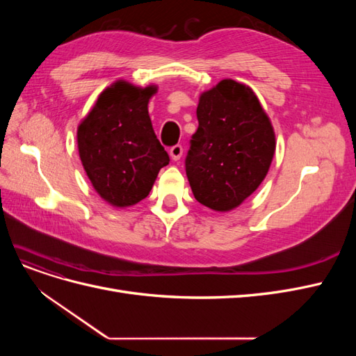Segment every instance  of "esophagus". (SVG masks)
I'll list each match as a JSON object with an SVG mask.
<instances>
[{
  "label": "esophagus",
  "mask_w": 356,
  "mask_h": 356,
  "mask_svg": "<svg viewBox=\"0 0 356 356\" xmlns=\"http://www.w3.org/2000/svg\"><path fill=\"white\" fill-rule=\"evenodd\" d=\"M169 154H170V159L172 160H179L181 156H182V147L181 145H174L170 149H169Z\"/></svg>",
  "instance_id": "obj_1"
}]
</instances>
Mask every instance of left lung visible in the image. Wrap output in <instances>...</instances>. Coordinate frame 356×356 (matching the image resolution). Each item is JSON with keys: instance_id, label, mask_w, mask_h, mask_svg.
Listing matches in <instances>:
<instances>
[{"instance_id": "1", "label": "left lung", "mask_w": 356, "mask_h": 356, "mask_svg": "<svg viewBox=\"0 0 356 356\" xmlns=\"http://www.w3.org/2000/svg\"><path fill=\"white\" fill-rule=\"evenodd\" d=\"M197 120L186 159L191 191L207 208L229 212L267 175L276 149L272 122L250 86L230 79L200 95Z\"/></svg>"}]
</instances>
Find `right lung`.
Returning a JSON list of instances; mask_svg holds the SVG:
<instances>
[{
    "label": "right lung",
    "instance_id": "1",
    "mask_svg": "<svg viewBox=\"0 0 356 356\" xmlns=\"http://www.w3.org/2000/svg\"><path fill=\"white\" fill-rule=\"evenodd\" d=\"M157 86L117 80L104 89L77 127L83 168L96 193L114 208L134 207L169 165L148 115Z\"/></svg>",
    "mask_w": 356,
    "mask_h": 356
}]
</instances>
